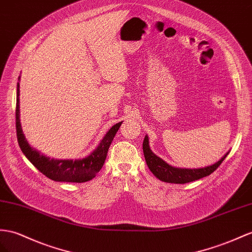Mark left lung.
I'll return each mask as SVG.
<instances>
[{
	"label": "left lung",
	"instance_id": "obj_1",
	"mask_svg": "<svg viewBox=\"0 0 252 252\" xmlns=\"http://www.w3.org/2000/svg\"><path fill=\"white\" fill-rule=\"evenodd\" d=\"M143 150L144 156L146 158V162L149 169L160 181H164L167 183H175V184H185L192 181H196L201 178L206 176H210L212 172H214L219 165L222 163V160L228 156V153L217 163L214 165L204 167V168H198V169H186V168H176L167 164L164 160L157 157L154 154L150 147H149V140L148 136H145L144 144H143Z\"/></svg>",
	"mask_w": 252,
	"mask_h": 252
}]
</instances>
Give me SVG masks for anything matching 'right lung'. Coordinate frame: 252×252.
I'll use <instances>...</instances> for the list:
<instances>
[{"mask_svg":"<svg viewBox=\"0 0 252 252\" xmlns=\"http://www.w3.org/2000/svg\"><path fill=\"white\" fill-rule=\"evenodd\" d=\"M122 122L111 127L98 148L85 158L82 159H54L42 156L33 148L30 147L25 140L19 120V83L17 85V103H16V131L18 144L25 157L44 176L53 181L59 182H87L95 177L105 162L109 145L112 144L116 133Z\"/></svg>","mask_w":252,"mask_h":252,"instance_id":"add662e5","label":"right lung"}]
</instances>
